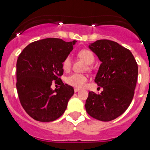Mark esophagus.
<instances>
[{
    "label": "esophagus",
    "instance_id": "1",
    "mask_svg": "<svg viewBox=\"0 0 150 150\" xmlns=\"http://www.w3.org/2000/svg\"><path fill=\"white\" fill-rule=\"evenodd\" d=\"M74 91H75V93H77V92H79V91H80V89H79V88H75V89H74Z\"/></svg>",
    "mask_w": 150,
    "mask_h": 150
}]
</instances>
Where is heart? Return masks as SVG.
<instances>
[{
	"mask_svg": "<svg viewBox=\"0 0 150 150\" xmlns=\"http://www.w3.org/2000/svg\"><path fill=\"white\" fill-rule=\"evenodd\" d=\"M78 56L80 57L81 59H82L83 60L85 61L88 64H92L94 61V56H93V53L88 50H82L79 51L78 53ZM71 66V59L69 56L66 57L64 59V60L62 61V66L63 70L66 71H68L70 69ZM88 79L87 77L81 74H72V75H69L67 77L66 79V81L71 86H73L75 88H81L84 87L86 81H87Z\"/></svg>",
	"mask_w": 150,
	"mask_h": 150,
	"instance_id": "1",
	"label": "heart"
}]
</instances>
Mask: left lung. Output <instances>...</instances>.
<instances>
[{"mask_svg":"<svg viewBox=\"0 0 150 150\" xmlns=\"http://www.w3.org/2000/svg\"><path fill=\"white\" fill-rule=\"evenodd\" d=\"M88 47L101 62L94 81L103 91L98 94L89 92L86 111L97 120L109 122L120 116L130 106L138 66L132 53L117 42L99 40L88 44Z\"/></svg>","mask_w":150,"mask_h":150,"instance_id":"8db88e82","label":"left lung"}]
</instances>
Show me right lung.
<instances>
[{
    "label": "right lung",
    "mask_w": 150,
    "mask_h": 150,
    "mask_svg": "<svg viewBox=\"0 0 150 150\" xmlns=\"http://www.w3.org/2000/svg\"><path fill=\"white\" fill-rule=\"evenodd\" d=\"M76 42L49 38L31 43L19 54L16 62L18 96L25 111L35 120L53 122L66 111L74 89L59 77L63 74L62 61ZM53 80L60 88L52 89Z\"/></svg>",
    "instance_id": "right-lung-1"
}]
</instances>
